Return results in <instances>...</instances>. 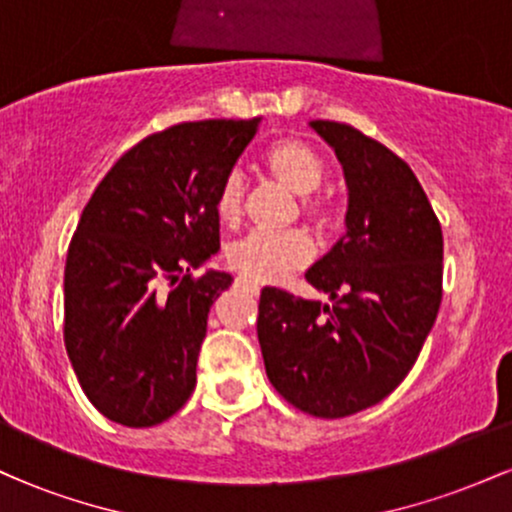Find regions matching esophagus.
I'll list each match as a JSON object with an SVG mask.
<instances>
[{"label": "esophagus", "mask_w": 512, "mask_h": 512, "mask_svg": "<svg viewBox=\"0 0 512 512\" xmlns=\"http://www.w3.org/2000/svg\"><path fill=\"white\" fill-rule=\"evenodd\" d=\"M238 286H245V289H250V291H260V284H255V281H250V279H243V276H240L238 279Z\"/></svg>", "instance_id": "1"}]
</instances>
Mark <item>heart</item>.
I'll return each mask as SVG.
<instances>
[{"mask_svg":"<svg viewBox=\"0 0 512 512\" xmlns=\"http://www.w3.org/2000/svg\"><path fill=\"white\" fill-rule=\"evenodd\" d=\"M264 168L274 180L289 187L293 195H301V214L315 223V228L327 231L334 223V211L325 197L313 195L325 180V163L308 142L296 137H284L264 151ZM245 207V180L238 170H231L219 182L214 195V211L221 223L236 226ZM315 245L308 233H248L228 245L226 262L240 276L252 281H281L303 269L313 260Z\"/></svg>","mask_w":512,"mask_h":512,"instance_id":"heart-1","label":"heart"}]
</instances>
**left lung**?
Returning a JSON list of instances; mask_svg holds the SVG:
<instances>
[{
    "label": "left lung",
    "instance_id": "obj_1",
    "mask_svg": "<svg viewBox=\"0 0 512 512\" xmlns=\"http://www.w3.org/2000/svg\"><path fill=\"white\" fill-rule=\"evenodd\" d=\"M349 187L346 236L305 279L332 305L262 289L257 339L269 383L317 419L373 407L407 378L443 298V231L397 154L351 125L313 120Z\"/></svg>",
    "mask_w": 512,
    "mask_h": 512
}]
</instances>
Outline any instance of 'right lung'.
<instances>
[{
  "instance_id": "obj_1",
  "label": "right lung",
  "mask_w": 512,
  "mask_h": 512,
  "mask_svg": "<svg viewBox=\"0 0 512 512\" xmlns=\"http://www.w3.org/2000/svg\"><path fill=\"white\" fill-rule=\"evenodd\" d=\"M260 129L180 122L127 151L88 199L64 267V346L91 404L149 428L197 385L207 315L231 274H192L219 250L214 195Z\"/></svg>"
}]
</instances>
